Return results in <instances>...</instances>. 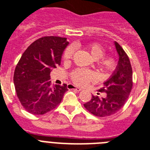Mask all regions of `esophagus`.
<instances>
[{
  "label": "esophagus",
  "mask_w": 150,
  "mask_h": 150,
  "mask_svg": "<svg viewBox=\"0 0 150 150\" xmlns=\"http://www.w3.org/2000/svg\"><path fill=\"white\" fill-rule=\"evenodd\" d=\"M68 88H69V89L76 90L77 92H79V91H81V88L77 87V86H75L74 85H71V84H69V85H68Z\"/></svg>",
  "instance_id": "esophagus-1"
}]
</instances>
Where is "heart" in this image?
Wrapping results in <instances>:
<instances>
[{
	"instance_id": "b5f03b06",
	"label": "heart",
	"mask_w": 150,
	"mask_h": 150,
	"mask_svg": "<svg viewBox=\"0 0 150 150\" xmlns=\"http://www.w3.org/2000/svg\"><path fill=\"white\" fill-rule=\"evenodd\" d=\"M85 48L87 50V52L89 53L94 60H98L101 58H103L105 54L104 48L99 44L92 43L89 45L85 46ZM74 50L71 47H69L66 48L64 53V60H69L71 58L73 54ZM100 66L105 70H112L115 66V61L111 57H107V58H103L99 62ZM71 80L73 82L80 86H84L87 84L88 81H92L95 79L96 75L94 72L91 71H87L84 69H76L71 73Z\"/></svg>"
}]
</instances>
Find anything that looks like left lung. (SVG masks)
<instances>
[{
  "label": "left lung",
  "instance_id": "1",
  "mask_svg": "<svg viewBox=\"0 0 150 150\" xmlns=\"http://www.w3.org/2000/svg\"><path fill=\"white\" fill-rule=\"evenodd\" d=\"M119 61L115 71L99 92L105 96H92V99L84 104L88 112L99 117L115 114L123 107L132 87V70L127 54L117 42L114 41Z\"/></svg>",
  "mask_w": 150,
  "mask_h": 150
}]
</instances>
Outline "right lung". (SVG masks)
I'll return each mask as SVG.
<instances>
[{"mask_svg":"<svg viewBox=\"0 0 150 150\" xmlns=\"http://www.w3.org/2000/svg\"><path fill=\"white\" fill-rule=\"evenodd\" d=\"M69 41L61 37H43L23 53L15 68L14 84L19 101L34 115H43L58 106L68 91L67 85H51L50 73L60 65Z\"/></svg>","mask_w":150,"mask_h":150,"instance_id":"add662e5","label":"right lung"}]
</instances>
